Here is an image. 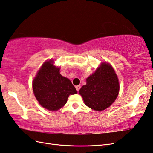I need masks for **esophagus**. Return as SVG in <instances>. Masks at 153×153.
Instances as JSON below:
<instances>
[{
	"mask_svg": "<svg viewBox=\"0 0 153 153\" xmlns=\"http://www.w3.org/2000/svg\"><path fill=\"white\" fill-rule=\"evenodd\" d=\"M80 88H81V86H80V85H77V86H76V90L77 91H79Z\"/></svg>",
	"mask_w": 153,
	"mask_h": 153,
	"instance_id": "1",
	"label": "esophagus"
}]
</instances>
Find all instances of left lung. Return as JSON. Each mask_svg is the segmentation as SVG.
Wrapping results in <instances>:
<instances>
[{
    "instance_id": "8db88e82",
    "label": "left lung",
    "mask_w": 153,
    "mask_h": 153,
    "mask_svg": "<svg viewBox=\"0 0 153 153\" xmlns=\"http://www.w3.org/2000/svg\"><path fill=\"white\" fill-rule=\"evenodd\" d=\"M119 81L112 66L102 62L87 77L86 85L79 91L85 105L96 111H101L112 105L118 95Z\"/></svg>"
}]
</instances>
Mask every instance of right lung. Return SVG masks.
Listing matches in <instances>:
<instances>
[{"instance_id":"add662e5","label":"right lung","mask_w":153,"mask_h":153,"mask_svg":"<svg viewBox=\"0 0 153 153\" xmlns=\"http://www.w3.org/2000/svg\"><path fill=\"white\" fill-rule=\"evenodd\" d=\"M60 68L50 60L42 65L33 81L35 98L43 108L56 111L67 102L70 95L77 91L71 81L60 74Z\"/></svg>"}]
</instances>
